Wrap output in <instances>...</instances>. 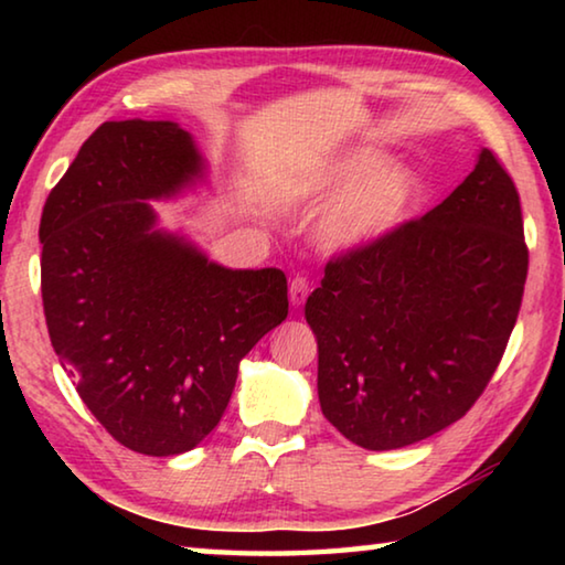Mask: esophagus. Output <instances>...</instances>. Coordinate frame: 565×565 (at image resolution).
<instances>
[{"instance_id": "34e87169", "label": "esophagus", "mask_w": 565, "mask_h": 565, "mask_svg": "<svg viewBox=\"0 0 565 565\" xmlns=\"http://www.w3.org/2000/svg\"><path fill=\"white\" fill-rule=\"evenodd\" d=\"M289 296L294 306H301L306 301V296H309V279L301 274H296L289 284Z\"/></svg>"}]
</instances>
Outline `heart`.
Returning <instances> with one entry per match:
<instances>
[{
  "label": "heart",
  "instance_id": "1",
  "mask_svg": "<svg viewBox=\"0 0 565 565\" xmlns=\"http://www.w3.org/2000/svg\"><path fill=\"white\" fill-rule=\"evenodd\" d=\"M359 167L349 171L356 177ZM414 179L404 171H379L353 186L323 218L321 236L329 246H359L388 232L414 202Z\"/></svg>",
  "mask_w": 565,
  "mask_h": 565
}]
</instances>
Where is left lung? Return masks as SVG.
<instances>
[{"label": "left lung", "mask_w": 565, "mask_h": 565, "mask_svg": "<svg viewBox=\"0 0 565 565\" xmlns=\"http://www.w3.org/2000/svg\"><path fill=\"white\" fill-rule=\"evenodd\" d=\"M525 274L519 189L483 149L431 212L329 259L306 299L323 416L369 451L456 424L499 369Z\"/></svg>", "instance_id": "left-lung-1"}]
</instances>
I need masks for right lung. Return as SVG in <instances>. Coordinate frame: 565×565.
Masks as SVG:
<instances>
[{
	"label": "right lung",
	"mask_w": 565,
	"mask_h": 565,
	"mask_svg": "<svg viewBox=\"0 0 565 565\" xmlns=\"http://www.w3.org/2000/svg\"><path fill=\"white\" fill-rule=\"evenodd\" d=\"M202 177L174 121H104L46 196L42 303L76 394L137 454L191 451L224 416L238 361L286 319L279 269L234 271L157 232L147 199Z\"/></svg>",
	"instance_id": "right-lung-1"
}]
</instances>
